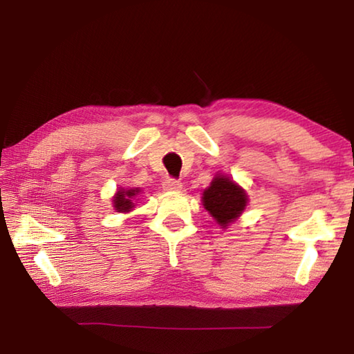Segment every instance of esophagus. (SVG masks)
Here are the masks:
<instances>
[{
  "instance_id": "esophagus-1",
  "label": "esophagus",
  "mask_w": 354,
  "mask_h": 354,
  "mask_svg": "<svg viewBox=\"0 0 354 354\" xmlns=\"http://www.w3.org/2000/svg\"><path fill=\"white\" fill-rule=\"evenodd\" d=\"M162 189L165 192H179L183 189V184L176 181V179H173V178H167V179H164V183H162Z\"/></svg>"
}]
</instances>
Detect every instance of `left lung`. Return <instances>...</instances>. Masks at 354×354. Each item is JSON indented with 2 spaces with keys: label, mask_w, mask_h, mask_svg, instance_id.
Instances as JSON below:
<instances>
[{
  "label": "left lung",
  "mask_w": 354,
  "mask_h": 354,
  "mask_svg": "<svg viewBox=\"0 0 354 354\" xmlns=\"http://www.w3.org/2000/svg\"><path fill=\"white\" fill-rule=\"evenodd\" d=\"M201 203L218 226L227 229L246 210L249 198L246 190L232 178L216 173L209 187L204 189Z\"/></svg>",
  "instance_id": "obj_1"
}]
</instances>
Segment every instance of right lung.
I'll return each mask as SVG.
<instances>
[{"label": "right lung", "mask_w": 354, "mask_h": 354, "mask_svg": "<svg viewBox=\"0 0 354 354\" xmlns=\"http://www.w3.org/2000/svg\"><path fill=\"white\" fill-rule=\"evenodd\" d=\"M142 194L140 187H119L113 196V207L120 214H128L134 209V203L138 201V196Z\"/></svg>", "instance_id": "right-lung-1"}]
</instances>
